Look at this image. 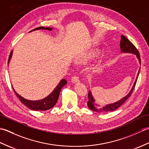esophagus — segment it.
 <instances>
[{"label":"esophagus","mask_w":149,"mask_h":149,"mask_svg":"<svg viewBox=\"0 0 149 149\" xmlns=\"http://www.w3.org/2000/svg\"><path fill=\"white\" fill-rule=\"evenodd\" d=\"M71 81L73 83H78V82H79V77L78 75H74V76L72 77Z\"/></svg>","instance_id":"34e87169"}]
</instances>
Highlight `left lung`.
<instances>
[{
    "label": "left lung",
    "instance_id": "obj_1",
    "mask_svg": "<svg viewBox=\"0 0 149 149\" xmlns=\"http://www.w3.org/2000/svg\"><path fill=\"white\" fill-rule=\"evenodd\" d=\"M120 49H121L122 52H128V53H132L134 54L136 56L137 58L139 60V62H140V64H141V59H140V56L138 49L136 48V47L132 44L130 41H129L127 38L123 36H121V40H120ZM139 73H140V70H139V72L138 73V75L136 77V79L133 86H132V89L131 90L130 92H129L127 95L125 97H123V99L121 100H118V102H116L113 104H108V105H106L104 106H102L100 105H99L95 103V101L93 97L92 96V94L91 93V91L90 90L89 92H88V101L87 102L88 107L89 108L93 111H97V112H109V111H113L118 109L119 107L121 106L122 104L124 103L128 98L131 95V94L133 91L136 83V81L138 79Z\"/></svg>",
    "mask_w": 149,
    "mask_h": 149
}]
</instances>
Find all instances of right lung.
Segmentation results:
<instances>
[{
	"instance_id": "right-lung-1",
	"label": "right lung",
	"mask_w": 149,
	"mask_h": 149,
	"mask_svg": "<svg viewBox=\"0 0 149 149\" xmlns=\"http://www.w3.org/2000/svg\"><path fill=\"white\" fill-rule=\"evenodd\" d=\"M38 29H45V30H48V31H51L52 29V28L50 27H37L36 29H34L33 30L31 31H36V30H38ZM12 53H13V50L10 53V55H9V59H8V64L9 62L10 61V59L11 58L12 56ZM67 82L65 79H63L61 81L59 82V83L58 84L55 89L53 90L52 92L50 93L49 95L47 96V97L44 98V99L42 100H29L24 99V97H22L20 96V95H18L17 92H16L15 90L13 89L14 92L15 94L17 95V96L20 100L21 101V102L24 104L25 106H27L28 108H29L31 110L33 111H46L51 109L52 107H53L56 105V104L58 101V97L59 96V93L60 91H61L62 88L65 86V85L66 84Z\"/></svg>"
}]
</instances>
